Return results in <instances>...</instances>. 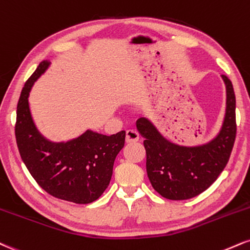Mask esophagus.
Returning a JSON list of instances; mask_svg holds the SVG:
<instances>
[{
    "instance_id": "1",
    "label": "esophagus",
    "mask_w": 250,
    "mask_h": 250,
    "mask_svg": "<svg viewBox=\"0 0 250 250\" xmlns=\"http://www.w3.org/2000/svg\"><path fill=\"white\" fill-rule=\"evenodd\" d=\"M138 138H140V135H138L136 130H134V129H128L127 133H125V141H127V143L137 142Z\"/></svg>"
}]
</instances>
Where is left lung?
<instances>
[{
	"label": "left lung",
	"instance_id": "obj_1",
	"mask_svg": "<svg viewBox=\"0 0 250 250\" xmlns=\"http://www.w3.org/2000/svg\"><path fill=\"white\" fill-rule=\"evenodd\" d=\"M226 86V113L218 135L205 144L184 146L170 142L146 117L136 121L146 138V173L152 188L170 200H185L200 194L215 182L229 159L236 136L235 94L231 81Z\"/></svg>",
	"mask_w": 250,
	"mask_h": 250
}]
</instances>
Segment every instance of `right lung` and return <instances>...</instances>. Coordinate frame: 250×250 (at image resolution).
Segmentation results:
<instances>
[{"label":"right lung","instance_id":"obj_1","mask_svg":"<svg viewBox=\"0 0 250 250\" xmlns=\"http://www.w3.org/2000/svg\"><path fill=\"white\" fill-rule=\"evenodd\" d=\"M50 64L42 62L21 93L15 125L20 155L34 179L49 194L76 204L93 203L109 185L114 161L125 146V131L107 136L86 130L67 142L45 138L32 120L28 98Z\"/></svg>","mask_w":250,"mask_h":250}]
</instances>
